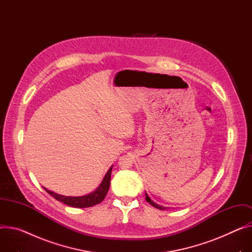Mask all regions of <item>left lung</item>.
I'll return each mask as SVG.
<instances>
[{
    "mask_svg": "<svg viewBox=\"0 0 252 252\" xmlns=\"http://www.w3.org/2000/svg\"><path fill=\"white\" fill-rule=\"evenodd\" d=\"M145 199H146V201L151 205V206H153L154 208H157V209H159V210H165V209H168L167 207H162V206H159V205H158V204H156V203H154L153 201H151L150 200V198L148 197V195H147V193L145 192Z\"/></svg>",
    "mask_w": 252,
    "mask_h": 252,
    "instance_id": "1",
    "label": "left lung"
}]
</instances>
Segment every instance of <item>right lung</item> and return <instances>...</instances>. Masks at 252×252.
<instances>
[{
	"label": "right lung",
	"mask_w": 252,
	"mask_h": 252,
	"mask_svg": "<svg viewBox=\"0 0 252 252\" xmlns=\"http://www.w3.org/2000/svg\"><path fill=\"white\" fill-rule=\"evenodd\" d=\"M112 167L109 168L107 171L105 178L103 179L101 185L98 187V189H95L93 192L89 193V195L82 196V197H66L63 195H59V193L53 192L51 190H48L47 189L43 188L50 196H52L55 200L63 202V204L74 207V208H88L94 206L96 204H100L106 197L107 192L110 188V181H111V173H112Z\"/></svg>",
	"instance_id": "obj_1"
}]
</instances>
